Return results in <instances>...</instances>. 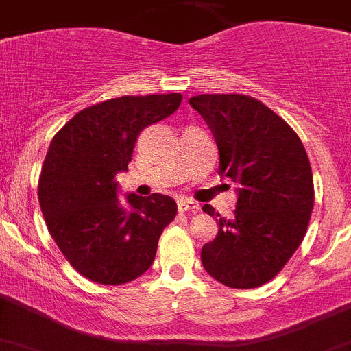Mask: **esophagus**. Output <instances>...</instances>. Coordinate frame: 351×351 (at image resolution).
Returning a JSON list of instances; mask_svg holds the SVG:
<instances>
[{
    "label": "esophagus",
    "mask_w": 351,
    "mask_h": 351,
    "mask_svg": "<svg viewBox=\"0 0 351 351\" xmlns=\"http://www.w3.org/2000/svg\"><path fill=\"white\" fill-rule=\"evenodd\" d=\"M178 209L179 213H198V204L190 200V198H179L178 200Z\"/></svg>",
    "instance_id": "1"
}]
</instances>
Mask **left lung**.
Returning a JSON list of instances; mask_svg holds the SVG:
<instances>
[{
  "mask_svg": "<svg viewBox=\"0 0 351 351\" xmlns=\"http://www.w3.org/2000/svg\"><path fill=\"white\" fill-rule=\"evenodd\" d=\"M214 135L221 178L237 182L234 218L216 216L219 230L204 244V269L230 288H256L274 278L302 243L315 188L297 133L262 101L244 95L190 98Z\"/></svg>",
  "mask_w": 351,
  "mask_h": 351,
  "instance_id": "obj_1",
  "label": "left lung"
}]
</instances>
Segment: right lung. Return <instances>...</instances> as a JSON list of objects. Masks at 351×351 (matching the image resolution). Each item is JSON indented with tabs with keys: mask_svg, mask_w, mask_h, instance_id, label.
I'll list each match as a JSON object with an SVG mask.
<instances>
[{
	"mask_svg": "<svg viewBox=\"0 0 351 351\" xmlns=\"http://www.w3.org/2000/svg\"><path fill=\"white\" fill-rule=\"evenodd\" d=\"M181 100L170 93L101 101L75 114L52 138L40 207L58 247L84 278L123 285L153 265L178 206L160 193H128L121 202L116 176L128 170L142 130L176 112Z\"/></svg>",
	"mask_w": 351,
	"mask_h": 351,
	"instance_id": "1",
	"label": "right lung"
}]
</instances>
